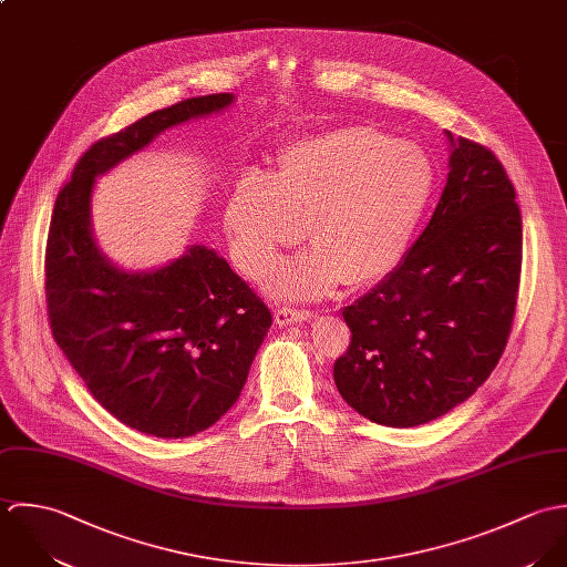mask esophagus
<instances>
[{
	"instance_id": "34e87169",
	"label": "esophagus",
	"mask_w": 567,
	"mask_h": 567,
	"mask_svg": "<svg viewBox=\"0 0 567 567\" xmlns=\"http://www.w3.org/2000/svg\"><path fill=\"white\" fill-rule=\"evenodd\" d=\"M313 313L305 311V309H293V307H282V309H276L274 313V320L278 327H289V324H298V322H305V320H311Z\"/></svg>"
}]
</instances>
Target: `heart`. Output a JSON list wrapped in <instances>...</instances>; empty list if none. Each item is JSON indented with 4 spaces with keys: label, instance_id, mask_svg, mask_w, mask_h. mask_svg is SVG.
I'll return each mask as SVG.
<instances>
[{
    "label": "heart",
    "instance_id": "obj_1",
    "mask_svg": "<svg viewBox=\"0 0 567 567\" xmlns=\"http://www.w3.org/2000/svg\"><path fill=\"white\" fill-rule=\"evenodd\" d=\"M436 166L412 142L352 124L289 144L227 199L238 265L262 276L305 236L316 251L274 269L276 293L300 298L385 278L408 254L436 195Z\"/></svg>",
    "mask_w": 567,
    "mask_h": 567
}]
</instances>
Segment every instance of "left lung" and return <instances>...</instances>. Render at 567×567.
<instances>
[{
  "instance_id": "1",
  "label": "left lung",
  "mask_w": 567,
  "mask_h": 567,
  "mask_svg": "<svg viewBox=\"0 0 567 567\" xmlns=\"http://www.w3.org/2000/svg\"><path fill=\"white\" fill-rule=\"evenodd\" d=\"M441 202L405 258L341 311L352 340L336 361L341 399L372 423L414 427L466 401L511 336L522 213L502 162L453 140Z\"/></svg>"
}]
</instances>
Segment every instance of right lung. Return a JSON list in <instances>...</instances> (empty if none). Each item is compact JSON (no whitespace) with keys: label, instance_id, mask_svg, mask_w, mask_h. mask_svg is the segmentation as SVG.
Segmentation results:
<instances>
[{"label":"right lung","instance_id":"add662e5","mask_svg":"<svg viewBox=\"0 0 567 567\" xmlns=\"http://www.w3.org/2000/svg\"><path fill=\"white\" fill-rule=\"evenodd\" d=\"M231 101L188 99L94 142L50 221L45 302L54 341L110 414L157 439L195 436L236 403L271 311L204 245L155 271L117 269L92 234V190L99 175L162 131Z\"/></svg>","mask_w":567,"mask_h":567}]
</instances>
